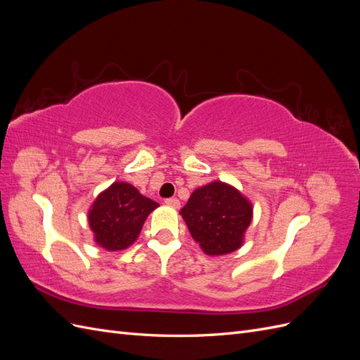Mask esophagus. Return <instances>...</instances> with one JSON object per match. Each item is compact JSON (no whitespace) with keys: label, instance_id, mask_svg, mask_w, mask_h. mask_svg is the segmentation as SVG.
Wrapping results in <instances>:
<instances>
[{"label":"esophagus","instance_id":"obj_1","mask_svg":"<svg viewBox=\"0 0 360 360\" xmlns=\"http://www.w3.org/2000/svg\"><path fill=\"white\" fill-rule=\"evenodd\" d=\"M165 204L169 207H174V209H179L180 207V201L177 198H168V200H165Z\"/></svg>","mask_w":360,"mask_h":360}]
</instances>
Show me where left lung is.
<instances>
[{
  "instance_id": "8db88e82",
  "label": "left lung",
  "mask_w": 360,
  "mask_h": 360,
  "mask_svg": "<svg viewBox=\"0 0 360 360\" xmlns=\"http://www.w3.org/2000/svg\"><path fill=\"white\" fill-rule=\"evenodd\" d=\"M252 204L231 184L213 181L193 191L180 214L207 255H225L243 245Z\"/></svg>"
}]
</instances>
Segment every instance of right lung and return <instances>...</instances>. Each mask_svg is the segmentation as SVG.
<instances>
[{"label": "right lung", "instance_id": "1", "mask_svg": "<svg viewBox=\"0 0 360 360\" xmlns=\"http://www.w3.org/2000/svg\"><path fill=\"white\" fill-rule=\"evenodd\" d=\"M156 207H159L156 201L141 195L132 184L114 181L97 195L89 212L94 242L106 250L129 248Z\"/></svg>", "mask_w": 360, "mask_h": 360}]
</instances>
